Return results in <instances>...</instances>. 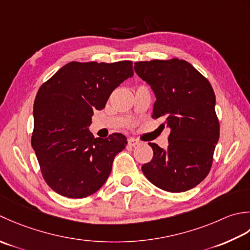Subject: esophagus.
Segmentation results:
<instances>
[{
    "label": "esophagus",
    "mask_w": 250,
    "mask_h": 250,
    "mask_svg": "<svg viewBox=\"0 0 250 250\" xmlns=\"http://www.w3.org/2000/svg\"><path fill=\"white\" fill-rule=\"evenodd\" d=\"M127 141H128L129 146H138L140 144V142L135 138H128V140H127Z\"/></svg>",
    "instance_id": "obj_1"
}]
</instances>
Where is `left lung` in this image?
Segmentation results:
<instances>
[{"label": "left lung", "instance_id": "8db88e82", "mask_svg": "<svg viewBox=\"0 0 250 250\" xmlns=\"http://www.w3.org/2000/svg\"><path fill=\"white\" fill-rule=\"evenodd\" d=\"M138 76L156 97L153 119L168 127V146L156 144L153 159L141 167L147 180L168 192H185L201 183L209 172L219 140L216 97L208 80L191 63L178 58L138 61Z\"/></svg>", "mask_w": 250, "mask_h": 250}]
</instances>
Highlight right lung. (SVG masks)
Instances as JSON below:
<instances>
[{
    "label": "right lung",
    "mask_w": 250,
    "mask_h": 250,
    "mask_svg": "<svg viewBox=\"0 0 250 250\" xmlns=\"http://www.w3.org/2000/svg\"><path fill=\"white\" fill-rule=\"evenodd\" d=\"M132 74L127 60L72 61L40 87L31 145L45 182L56 193L83 198L104 185L126 137L114 132L106 139L95 138L88 127L94 110H103L112 91Z\"/></svg>",
    "instance_id": "obj_1"
}]
</instances>
